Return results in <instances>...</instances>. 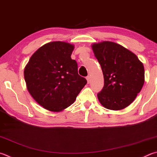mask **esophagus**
Segmentation results:
<instances>
[{
	"label": "esophagus",
	"instance_id": "esophagus-1",
	"mask_svg": "<svg viewBox=\"0 0 157 157\" xmlns=\"http://www.w3.org/2000/svg\"><path fill=\"white\" fill-rule=\"evenodd\" d=\"M86 79H87L88 83L89 84L90 82V76H87V77H86Z\"/></svg>",
	"mask_w": 157,
	"mask_h": 157
}]
</instances>
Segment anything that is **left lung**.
<instances>
[{"label":"left lung","mask_w":157,"mask_h":157,"mask_svg":"<svg viewBox=\"0 0 157 157\" xmlns=\"http://www.w3.org/2000/svg\"><path fill=\"white\" fill-rule=\"evenodd\" d=\"M92 48L104 75V87L98 93L99 102L107 109H124L144 86L143 64L135 53L115 42H101Z\"/></svg>","instance_id":"1"}]
</instances>
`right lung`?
Here are the masks:
<instances>
[{
	"instance_id": "add662e5",
	"label": "right lung",
	"mask_w": 157,
	"mask_h": 157,
	"mask_svg": "<svg viewBox=\"0 0 157 157\" xmlns=\"http://www.w3.org/2000/svg\"><path fill=\"white\" fill-rule=\"evenodd\" d=\"M73 44L51 42L37 50L25 68L28 91L45 109L59 112L69 107L86 84L71 58Z\"/></svg>"
}]
</instances>
